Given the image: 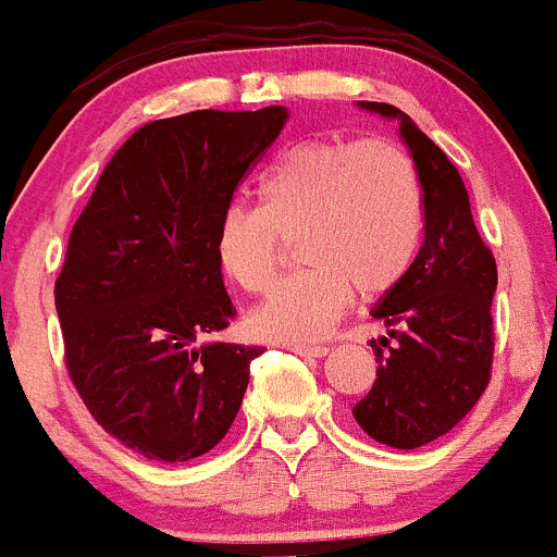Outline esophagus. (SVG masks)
I'll use <instances>...</instances> for the list:
<instances>
[{"label": "esophagus", "mask_w": 557, "mask_h": 557, "mask_svg": "<svg viewBox=\"0 0 557 557\" xmlns=\"http://www.w3.org/2000/svg\"><path fill=\"white\" fill-rule=\"evenodd\" d=\"M289 351H295L297 357L306 359H321L330 354V346H289Z\"/></svg>", "instance_id": "34e87169"}]
</instances>
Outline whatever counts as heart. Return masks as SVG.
I'll list each match as a JSON object with an SVG mask.
<instances>
[{"label": "heart", "instance_id": "1", "mask_svg": "<svg viewBox=\"0 0 557 557\" xmlns=\"http://www.w3.org/2000/svg\"><path fill=\"white\" fill-rule=\"evenodd\" d=\"M260 206L222 211L214 255L244 292L278 276L284 240L297 238L306 271L281 281L249 317L255 335L278 343L324 337L354 302L407 276L423 238V187L403 147L383 139L313 136L284 147L257 185Z\"/></svg>", "mask_w": 557, "mask_h": 557}]
</instances>
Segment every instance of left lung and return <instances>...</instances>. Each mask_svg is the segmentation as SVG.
<instances>
[{
	"instance_id": "8db88e82",
	"label": "left lung",
	"mask_w": 557,
	"mask_h": 557,
	"mask_svg": "<svg viewBox=\"0 0 557 557\" xmlns=\"http://www.w3.org/2000/svg\"><path fill=\"white\" fill-rule=\"evenodd\" d=\"M359 107L399 120L421 176L426 236L407 276L372 308L388 337L370 343L377 375L354 418L377 443L412 450L448 434L488 386L496 260L448 154L397 107Z\"/></svg>"
}]
</instances>
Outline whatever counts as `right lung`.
I'll return each mask as SVG.
<instances>
[{
    "label": "right lung",
    "mask_w": 557,
    "mask_h": 557,
    "mask_svg": "<svg viewBox=\"0 0 557 557\" xmlns=\"http://www.w3.org/2000/svg\"><path fill=\"white\" fill-rule=\"evenodd\" d=\"M284 107L198 109L141 125L107 163L55 278L66 370L90 416L152 461L227 434L257 346L203 343L236 317L214 233Z\"/></svg>",
    "instance_id": "obj_1"
}]
</instances>
